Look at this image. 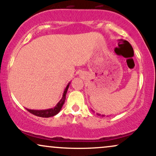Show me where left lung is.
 I'll list each match as a JSON object with an SVG mask.
<instances>
[{
	"label": "left lung",
	"instance_id": "1",
	"mask_svg": "<svg viewBox=\"0 0 156 156\" xmlns=\"http://www.w3.org/2000/svg\"><path fill=\"white\" fill-rule=\"evenodd\" d=\"M98 115H101V114H98Z\"/></svg>",
	"mask_w": 156,
	"mask_h": 156
}]
</instances>
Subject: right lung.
<instances>
[{"label":"right lung","instance_id":"obj_1","mask_svg":"<svg viewBox=\"0 0 156 156\" xmlns=\"http://www.w3.org/2000/svg\"><path fill=\"white\" fill-rule=\"evenodd\" d=\"M70 84V82L67 84V87H66L65 89H64V92L63 94V96H62V98L60 100V101L57 103V105H55L54 108H50V109H46V110H31V109H28V112L31 113L34 115L37 116V117H53V116L56 115L58 112H60V110L62 109V106H63L64 102H65L66 99V94H67V89L69 88V86Z\"/></svg>","mask_w":156,"mask_h":156}]
</instances>
